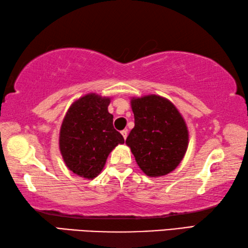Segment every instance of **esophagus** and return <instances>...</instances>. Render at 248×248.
<instances>
[{"label": "esophagus", "mask_w": 248, "mask_h": 248, "mask_svg": "<svg viewBox=\"0 0 248 248\" xmlns=\"http://www.w3.org/2000/svg\"><path fill=\"white\" fill-rule=\"evenodd\" d=\"M121 134H123V137H124V139L125 140V139H127V136H128V130H127V129H124V130H123V131H121Z\"/></svg>", "instance_id": "esophagus-1"}]
</instances>
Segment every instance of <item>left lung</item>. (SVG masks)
Instances as JSON below:
<instances>
[{
	"mask_svg": "<svg viewBox=\"0 0 248 248\" xmlns=\"http://www.w3.org/2000/svg\"><path fill=\"white\" fill-rule=\"evenodd\" d=\"M134 128L125 144L148 177L168 174L181 163L188 145L186 121L172 103L155 94L132 97Z\"/></svg>",
	"mask_w": 248,
	"mask_h": 248,
	"instance_id": "1",
	"label": "left lung"
}]
</instances>
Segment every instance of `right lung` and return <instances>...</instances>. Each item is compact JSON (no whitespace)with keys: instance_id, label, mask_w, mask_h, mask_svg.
<instances>
[{"instance_id":"1","label":"right lung","mask_w":248,"mask_h":248,"mask_svg":"<svg viewBox=\"0 0 248 248\" xmlns=\"http://www.w3.org/2000/svg\"><path fill=\"white\" fill-rule=\"evenodd\" d=\"M109 97L90 93L74 102L62 120L60 150L69 170L93 179L101 173L109 153L124 144V137L112 125Z\"/></svg>"}]
</instances>
